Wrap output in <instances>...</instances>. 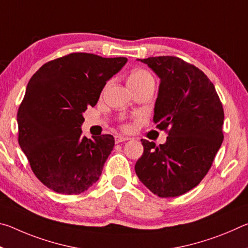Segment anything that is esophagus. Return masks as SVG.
Listing matches in <instances>:
<instances>
[{"instance_id":"1","label":"esophagus","mask_w":248,"mask_h":248,"mask_svg":"<svg viewBox=\"0 0 248 248\" xmlns=\"http://www.w3.org/2000/svg\"><path fill=\"white\" fill-rule=\"evenodd\" d=\"M128 140H129V138L123 137V136H116V138H115L116 143H121V142H125V141H128Z\"/></svg>"}]
</instances>
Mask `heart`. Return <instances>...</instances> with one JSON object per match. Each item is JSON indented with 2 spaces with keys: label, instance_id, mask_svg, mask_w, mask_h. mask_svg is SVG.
Listing matches in <instances>:
<instances>
[{
  "label": "heart",
  "instance_id": "b5f03b06",
  "mask_svg": "<svg viewBox=\"0 0 248 248\" xmlns=\"http://www.w3.org/2000/svg\"><path fill=\"white\" fill-rule=\"evenodd\" d=\"M153 78L148 71L145 70H134L133 72L130 74V77L128 78V82H132V83H144L148 81H152Z\"/></svg>",
  "mask_w": 248,
  "mask_h": 248
}]
</instances>
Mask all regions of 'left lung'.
Listing matches in <instances>:
<instances>
[{
  "label": "left lung",
  "mask_w": 248,
  "mask_h": 248,
  "mask_svg": "<svg viewBox=\"0 0 248 248\" xmlns=\"http://www.w3.org/2000/svg\"><path fill=\"white\" fill-rule=\"evenodd\" d=\"M138 61L161 81L153 121L169 137L159 145L142 139L144 151L134 170L154 195H184L207 175L223 141L222 103L207 75L182 59L163 56Z\"/></svg>",
  "instance_id": "8db88e82"
}]
</instances>
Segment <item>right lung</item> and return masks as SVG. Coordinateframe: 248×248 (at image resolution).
Segmentation results:
<instances>
[{
    "label": "right lung",
    "mask_w": 248,
    "mask_h": 248,
    "mask_svg": "<svg viewBox=\"0 0 248 248\" xmlns=\"http://www.w3.org/2000/svg\"><path fill=\"white\" fill-rule=\"evenodd\" d=\"M127 58L75 52L45 63L29 79L18 108V143L49 189L78 195L97 182L115 145L110 134L82 136L83 112Z\"/></svg>",
    "instance_id": "obj_1"
}]
</instances>
